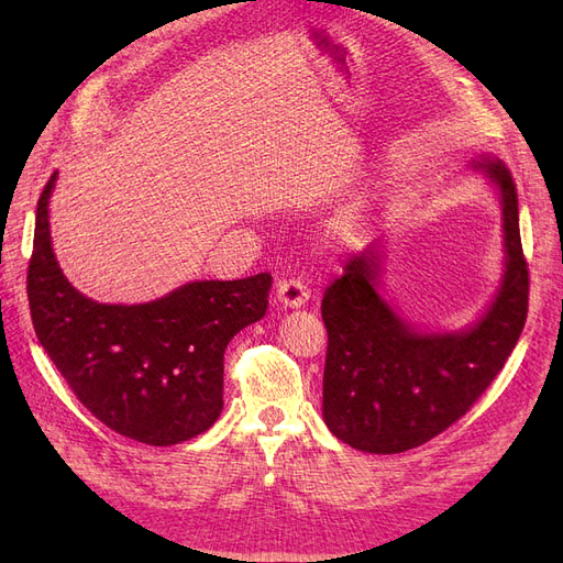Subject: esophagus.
<instances>
[{
  "mask_svg": "<svg viewBox=\"0 0 563 563\" xmlns=\"http://www.w3.org/2000/svg\"><path fill=\"white\" fill-rule=\"evenodd\" d=\"M276 299L283 308H303L310 299V291L308 287L303 285V280H283L276 289Z\"/></svg>",
  "mask_w": 563,
  "mask_h": 563,
  "instance_id": "obj_1",
  "label": "esophagus"
}]
</instances>
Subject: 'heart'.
Here are the masks:
<instances>
[{
    "instance_id": "obj_1",
    "label": "heart",
    "mask_w": 563,
    "mask_h": 563,
    "mask_svg": "<svg viewBox=\"0 0 563 563\" xmlns=\"http://www.w3.org/2000/svg\"><path fill=\"white\" fill-rule=\"evenodd\" d=\"M353 228H356V217H353L351 212L338 217L331 225H329V236L335 242H344L346 236L353 232Z\"/></svg>"
}]
</instances>
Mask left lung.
Instances as JSON below:
<instances>
[{
    "label": "left lung",
    "instance_id": "1",
    "mask_svg": "<svg viewBox=\"0 0 563 563\" xmlns=\"http://www.w3.org/2000/svg\"><path fill=\"white\" fill-rule=\"evenodd\" d=\"M484 175L501 207L505 264L484 312L452 331H422L383 294L388 242L376 240L346 262L321 301L329 331L323 422L346 445L399 454L452 427L505 367L527 319L529 274L509 168L482 153Z\"/></svg>",
    "mask_w": 563,
    "mask_h": 563
}]
</instances>
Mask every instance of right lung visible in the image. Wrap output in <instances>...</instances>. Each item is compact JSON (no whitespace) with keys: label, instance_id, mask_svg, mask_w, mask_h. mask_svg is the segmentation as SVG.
Here are the masks:
<instances>
[{"label":"right lung","instance_id":"right-lung-1","mask_svg":"<svg viewBox=\"0 0 563 563\" xmlns=\"http://www.w3.org/2000/svg\"><path fill=\"white\" fill-rule=\"evenodd\" d=\"M54 173L38 210L26 294L38 342L77 399L115 433L168 448L223 410L228 342L266 312L272 276L191 280L145 303H100L70 285L49 234Z\"/></svg>","mask_w":563,"mask_h":563}]
</instances>
